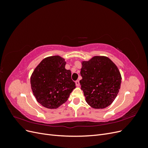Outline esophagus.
I'll return each instance as SVG.
<instances>
[{
	"mask_svg": "<svg viewBox=\"0 0 148 148\" xmlns=\"http://www.w3.org/2000/svg\"><path fill=\"white\" fill-rule=\"evenodd\" d=\"M75 84H76V86H79L80 84H79V82L78 81V80H77V81L75 82Z\"/></svg>",
	"mask_w": 148,
	"mask_h": 148,
	"instance_id": "34e87169",
	"label": "esophagus"
}]
</instances>
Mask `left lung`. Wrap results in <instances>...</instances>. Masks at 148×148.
I'll return each instance as SVG.
<instances>
[{
	"label": "left lung",
	"instance_id": "8db88e82",
	"mask_svg": "<svg viewBox=\"0 0 148 148\" xmlns=\"http://www.w3.org/2000/svg\"><path fill=\"white\" fill-rule=\"evenodd\" d=\"M79 81L88 104L95 109L110 106L117 97L121 85V75L108 57L95 56L82 62Z\"/></svg>",
	"mask_w": 148,
	"mask_h": 148
}]
</instances>
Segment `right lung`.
<instances>
[{
  "mask_svg": "<svg viewBox=\"0 0 148 148\" xmlns=\"http://www.w3.org/2000/svg\"><path fill=\"white\" fill-rule=\"evenodd\" d=\"M59 56L43 59L31 77V89L37 101L48 109H57L65 103L75 88L71 71Z\"/></svg>",
  "mask_w": 148,
  "mask_h": 148,
  "instance_id": "add662e5",
  "label": "right lung"
}]
</instances>
